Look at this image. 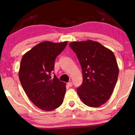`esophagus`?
I'll use <instances>...</instances> for the list:
<instances>
[{
  "mask_svg": "<svg viewBox=\"0 0 135 135\" xmlns=\"http://www.w3.org/2000/svg\"><path fill=\"white\" fill-rule=\"evenodd\" d=\"M67 84L69 87H71L73 86V83H72V82H68Z\"/></svg>",
  "mask_w": 135,
  "mask_h": 135,
  "instance_id": "obj_1",
  "label": "esophagus"
}]
</instances>
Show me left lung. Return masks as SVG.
I'll list each match as a JSON object with an SVG mask.
<instances>
[{
	"instance_id": "obj_1",
	"label": "left lung",
	"mask_w": 135,
	"mask_h": 135,
	"mask_svg": "<svg viewBox=\"0 0 135 135\" xmlns=\"http://www.w3.org/2000/svg\"><path fill=\"white\" fill-rule=\"evenodd\" d=\"M70 47L76 53L80 64L83 83L77 92L83 103L98 107L111 97L117 83L118 67L115 55L97 42H73Z\"/></svg>"
}]
</instances>
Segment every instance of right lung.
<instances>
[{
    "mask_svg": "<svg viewBox=\"0 0 135 135\" xmlns=\"http://www.w3.org/2000/svg\"><path fill=\"white\" fill-rule=\"evenodd\" d=\"M67 42H44L33 47L22 56L19 79L24 90L38 108L52 111L62 104L65 83L54 74L55 61Z\"/></svg>",
    "mask_w": 135,
    "mask_h": 135,
    "instance_id": "obj_1",
    "label": "right lung"
}]
</instances>
